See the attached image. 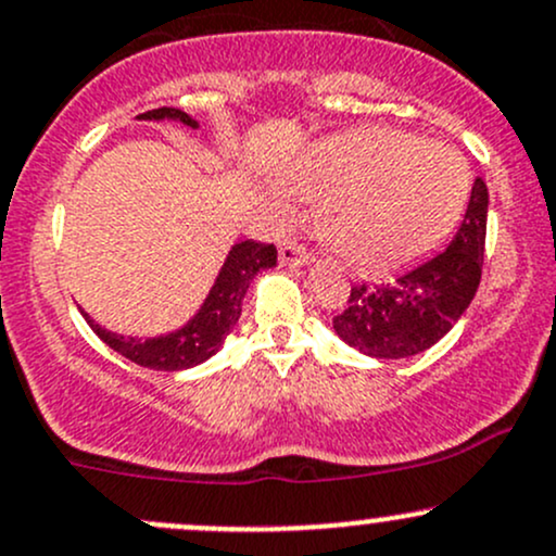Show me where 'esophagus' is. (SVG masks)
<instances>
[{"label":"esophagus","instance_id":"1","mask_svg":"<svg viewBox=\"0 0 556 556\" xmlns=\"http://www.w3.org/2000/svg\"><path fill=\"white\" fill-rule=\"evenodd\" d=\"M312 250L306 248V244H301L298 239H285L282 244H279V261L285 263V266H306V263H312Z\"/></svg>","mask_w":556,"mask_h":556}]
</instances>
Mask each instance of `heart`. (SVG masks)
Here are the masks:
<instances>
[{"label":"heart","mask_w":556,"mask_h":556,"mask_svg":"<svg viewBox=\"0 0 556 556\" xmlns=\"http://www.w3.org/2000/svg\"><path fill=\"white\" fill-rule=\"evenodd\" d=\"M293 189L323 200L327 242L354 268L378 274L420 258L453 231L471 175L453 146L362 127L314 146L293 173Z\"/></svg>","instance_id":"heart-1"}]
</instances>
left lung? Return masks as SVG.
I'll return each instance as SVG.
<instances>
[{
  "mask_svg": "<svg viewBox=\"0 0 556 556\" xmlns=\"http://www.w3.org/2000/svg\"><path fill=\"white\" fill-rule=\"evenodd\" d=\"M484 233L488 186L477 178L464 220L447 248L389 285H354L349 306L332 317L338 336L378 359H402L434 346L458 323L477 293Z\"/></svg>",
  "mask_w": 556,
  "mask_h": 556,
  "instance_id": "obj_1",
  "label": "left lung"
}]
</instances>
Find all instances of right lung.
I'll return each instance as SVG.
<instances>
[{"instance_id": "add662e5", "label": "right lung", "mask_w": 556, "mask_h": 556, "mask_svg": "<svg viewBox=\"0 0 556 556\" xmlns=\"http://www.w3.org/2000/svg\"><path fill=\"white\" fill-rule=\"evenodd\" d=\"M140 119H178L184 125L197 127V122L186 111L173 106L146 111V114H140ZM274 263H277V248L274 244L255 242V239L233 244L229 258H226L224 268H220L218 279H215V288L210 290L207 301L200 308V314L184 330L173 332V336L138 341V338H122L103 330L87 314L85 319L106 346L114 349L116 354L127 356L130 362H136V365L167 372L186 370V367L200 365V362L210 359V356L218 352L224 338L229 336V330L237 325L239 314H242V298L248 293L253 277L261 268L274 266Z\"/></svg>"}]
</instances>
